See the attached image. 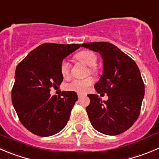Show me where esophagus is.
<instances>
[{
  "instance_id": "obj_1",
  "label": "esophagus",
  "mask_w": 159,
  "mask_h": 159,
  "mask_svg": "<svg viewBox=\"0 0 159 159\" xmlns=\"http://www.w3.org/2000/svg\"><path fill=\"white\" fill-rule=\"evenodd\" d=\"M77 95H78L79 98H82V97L85 96V94H84V93H77Z\"/></svg>"
}]
</instances>
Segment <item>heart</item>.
<instances>
[{
    "mask_svg": "<svg viewBox=\"0 0 159 159\" xmlns=\"http://www.w3.org/2000/svg\"><path fill=\"white\" fill-rule=\"evenodd\" d=\"M76 58L80 61L84 62L87 66H90V70L91 72H96V68L94 67L97 64L98 58L97 55L93 52L90 51H84L79 53L76 55ZM69 69H70V65L67 60H63L61 63L60 70H61L62 75L66 76L69 74ZM93 83V80L92 77H87L83 79H75L73 80L66 85V89L72 91H76L82 93L85 92L89 87Z\"/></svg>",
    "mask_w": 159,
    "mask_h": 159,
    "instance_id": "obj_1",
    "label": "heart"
}]
</instances>
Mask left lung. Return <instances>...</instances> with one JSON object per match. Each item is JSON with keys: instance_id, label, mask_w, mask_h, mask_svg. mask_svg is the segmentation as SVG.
<instances>
[{"instance_id": "1", "label": "left lung", "mask_w": 159, "mask_h": 159, "mask_svg": "<svg viewBox=\"0 0 159 159\" xmlns=\"http://www.w3.org/2000/svg\"><path fill=\"white\" fill-rule=\"evenodd\" d=\"M83 48L98 52L103 61V72L94 85L98 93H107L102 101L97 94H88L87 107L90 123L106 135H118L127 130L140 115L144 96V84L135 61L108 42H93Z\"/></svg>"}]
</instances>
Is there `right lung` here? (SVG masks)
<instances>
[{
  "mask_svg": "<svg viewBox=\"0 0 159 159\" xmlns=\"http://www.w3.org/2000/svg\"><path fill=\"white\" fill-rule=\"evenodd\" d=\"M80 44L43 43L30 51L16 69L11 101L21 123L40 137H50L66 126L78 99L75 91L51 96L63 80L61 61Z\"/></svg>",
  "mask_w": 159,
  "mask_h": 159,
  "instance_id": "add662e5",
  "label": "right lung"
}]
</instances>
